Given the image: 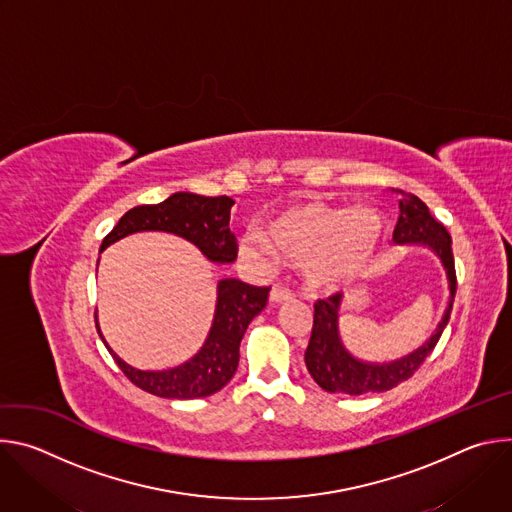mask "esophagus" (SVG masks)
Wrapping results in <instances>:
<instances>
[{
  "label": "esophagus",
  "instance_id": "obj_1",
  "mask_svg": "<svg viewBox=\"0 0 512 512\" xmlns=\"http://www.w3.org/2000/svg\"><path fill=\"white\" fill-rule=\"evenodd\" d=\"M291 298H294V294H291L289 289H285L281 285H273L271 287V294H269V302L271 304H283V302H289Z\"/></svg>",
  "mask_w": 512,
  "mask_h": 512
}]
</instances>
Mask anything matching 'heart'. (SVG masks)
<instances>
[{
	"mask_svg": "<svg viewBox=\"0 0 512 512\" xmlns=\"http://www.w3.org/2000/svg\"><path fill=\"white\" fill-rule=\"evenodd\" d=\"M385 237V218L367 206H344L306 198L281 208L267 231H249L241 249L259 261L279 255L302 263L306 283L336 291L367 273Z\"/></svg>",
	"mask_w": 512,
	"mask_h": 512,
	"instance_id": "heart-1",
	"label": "heart"
}]
</instances>
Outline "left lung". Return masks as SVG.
<instances>
[{
	"label": "left lung",
	"instance_id": "8db88e82",
	"mask_svg": "<svg viewBox=\"0 0 512 512\" xmlns=\"http://www.w3.org/2000/svg\"><path fill=\"white\" fill-rule=\"evenodd\" d=\"M399 192V221L393 231V241L399 245H423L429 247L440 257L450 285V302L446 314L437 326L435 334L413 350L411 354L393 360V362H362L354 358L342 344L338 334V318H340V294L330 296L328 300H318L314 304V326L312 336L306 348V367L312 379L328 393L340 395H364V393H383L399 383L413 377V373L421 367L425 356L435 348L440 340L452 312V304L456 298V267L452 253V237L446 227L435 221L425 202H421L415 194Z\"/></svg>",
	"mask_w": 512,
	"mask_h": 512
}]
</instances>
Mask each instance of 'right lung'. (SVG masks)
<instances>
[{"label": "right lung", "instance_id": "1", "mask_svg": "<svg viewBox=\"0 0 512 512\" xmlns=\"http://www.w3.org/2000/svg\"><path fill=\"white\" fill-rule=\"evenodd\" d=\"M229 196H200L176 192L160 204H141L127 210L113 231L103 239L101 251L111 243L139 231H166L194 243L210 261L233 263L239 247L229 229ZM269 287H257L239 279L218 281L212 328L204 346L188 362L170 371H139L123 362L97 332L117 367L139 389L166 399H196L221 391L239 367V346L249 322L265 308Z\"/></svg>", "mask_w": 512, "mask_h": 512}]
</instances>
